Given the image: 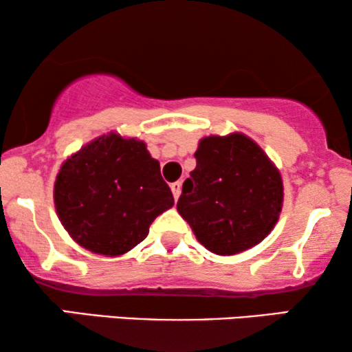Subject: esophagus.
<instances>
[{"label":"esophagus","mask_w":352,"mask_h":352,"mask_svg":"<svg viewBox=\"0 0 352 352\" xmlns=\"http://www.w3.org/2000/svg\"><path fill=\"white\" fill-rule=\"evenodd\" d=\"M170 187H171V192H173V197H175V200L179 199V195H181V182L179 181L173 182Z\"/></svg>","instance_id":"34e87169"}]
</instances>
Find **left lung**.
Masks as SVG:
<instances>
[{"mask_svg":"<svg viewBox=\"0 0 352 352\" xmlns=\"http://www.w3.org/2000/svg\"><path fill=\"white\" fill-rule=\"evenodd\" d=\"M197 166L176 208L211 253H242L271 234L283 206V182L266 152L243 133L201 138Z\"/></svg>","mask_w":352,"mask_h":352,"instance_id":"1","label":"left lung"}]
</instances>
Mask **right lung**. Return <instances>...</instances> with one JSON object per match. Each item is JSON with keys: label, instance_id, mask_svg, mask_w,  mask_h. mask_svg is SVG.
I'll return each instance as SVG.
<instances>
[{"label": "right lung", "instance_id": "add662e5", "mask_svg": "<svg viewBox=\"0 0 352 352\" xmlns=\"http://www.w3.org/2000/svg\"><path fill=\"white\" fill-rule=\"evenodd\" d=\"M54 205L80 247L122 256L147 237L153 219L170 210L175 199L146 142L110 131L62 163Z\"/></svg>", "mask_w": 352, "mask_h": 352}]
</instances>
